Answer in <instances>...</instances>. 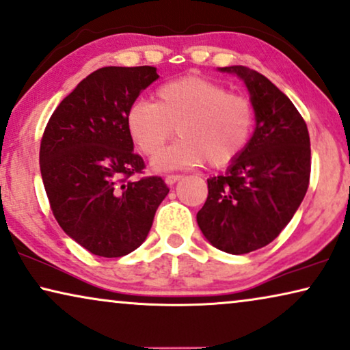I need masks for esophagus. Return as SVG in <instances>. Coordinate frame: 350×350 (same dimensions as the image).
I'll return each instance as SVG.
<instances>
[{"label":"esophagus","mask_w":350,"mask_h":350,"mask_svg":"<svg viewBox=\"0 0 350 350\" xmlns=\"http://www.w3.org/2000/svg\"><path fill=\"white\" fill-rule=\"evenodd\" d=\"M180 177H182L180 174H168V176L165 177V182H166V184H168V185H174L176 182L180 179Z\"/></svg>","instance_id":"34e87169"}]
</instances>
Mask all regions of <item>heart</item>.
Returning a JSON list of instances; mask_svg holds the SVG:
<instances>
[{
    "label": "heart",
    "instance_id": "1",
    "mask_svg": "<svg viewBox=\"0 0 350 350\" xmlns=\"http://www.w3.org/2000/svg\"><path fill=\"white\" fill-rule=\"evenodd\" d=\"M254 124L249 98L200 76L166 82L155 90L154 103L136 100L126 111L128 133L144 155L159 154L177 128L180 139L152 161L160 171L206 160L213 168H225L245 150Z\"/></svg>",
    "mask_w": 350,
    "mask_h": 350
}]
</instances>
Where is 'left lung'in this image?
<instances>
[{
  "mask_svg": "<svg viewBox=\"0 0 350 350\" xmlns=\"http://www.w3.org/2000/svg\"><path fill=\"white\" fill-rule=\"evenodd\" d=\"M220 71L244 81L255 130L226 173L208 179L196 222L214 247L241 255L268 245L297 213L311 176V142L306 122L271 81L244 66Z\"/></svg>",
  "mask_w": 350,
  "mask_h": 350,
  "instance_id": "left-lung-1",
  "label": "left lung"
}]
</instances>
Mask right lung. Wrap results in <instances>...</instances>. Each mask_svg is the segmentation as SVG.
Here are the masks:
<instances>
[{"mask_svg":"<svg viewBox=\"0 0 350 350\" xmlns=\"http://www.w3.org/2000/svg\"><path fill=\"white\" fill-rule=\"evenodd\" d=\"M159 79L154 66H106L87 76L49 120L39 166L63 231L98 257L144 243L170 189L159 176L128 180L144 161L133 152L126 111Z\"/></svg>","mask_w":350,"mask_h":350,"instance_id":"right-lung-1","label":"right lung"}]
</instances>
